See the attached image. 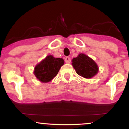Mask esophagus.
<instances>
[{"mask_svg":"<svg viewBox=\"0 0 129 129\" xmlns=\"http://www.w3.org/2000/svg\"><path fill=\"white\" fill-rule=\"evenodd\" d=\"M65 61H66V62L67 63H70L71 62V59L70 57H66V58H65Z\"/></svg>","mask_w":129,"mask_h":129,"instance_id":"34e87169","label":"esophagus"}]
</instances>
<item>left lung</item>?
Segmentation results:
<instances>
[{"mask_svg": "<svg viewBox=\"0 0 129 129\" xmlns=\"http://www.w3.org/2000/svg\"><path fill=\"white\" fill-rule=\"evenodd\" d=\"M72 64L78 75L87 79L93 78L99 72V67L95 61L84 53H80L73 58Z\"/></svg>", "mask_w": 129, "mask_h": 129, "instance_id": "8db88e82", "label": "left lung"}]
</instances>
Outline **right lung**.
<instances>
[{"label": "right lung", "mask_w": 129, "mask_h": 129, "mask_svg": "<svg viewBox=\"0 0 129 129\" xmlns=\"http://www.w3.org/2000/svg\"><path fill=\"white\" fill-rule=\"evenodd\" d=\"M63 64V59L48 55L35 66L34 75L40 82H49L57 75Z\"/></svg>", "instance_id": "1"}]
</instances>
